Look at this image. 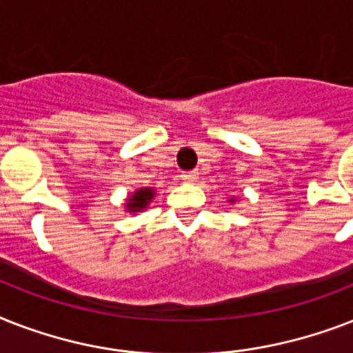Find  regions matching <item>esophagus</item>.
<instances>
[{"instance_id": "esophagus-1", "label": "esophagus", "mask_w": 353, "mask_h": 353, "mask_svg": "<svg viewBox=\"0 0 353 353\" xmlns=\"http://www.w3.org/2000/svg\"><path fill=\"white\" fill-rule=\"evenodd\" d=\"M181 179L185 183H194L198 179V172L196 170H190V172H183L181 174Z\"/></svg>"}]
</instances>
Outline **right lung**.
<instances>
[{"mask_svg":"<svg viewBox=\"0 0 353 353\" xmlns=\"http://www.w3.org/2000/svg\"><path fill=\"white\" fill-rule=\"evenodd\" d=\"M154 198V190L152 188H141L137 192L133 194L132 198L128 199V209L132 212H137V210H143L146 205L150 203V199Z\"/></svg>","mask_w":353,"mask_h":353,"instance_id":"obj_1","label":"right lung"}]
</instances>
